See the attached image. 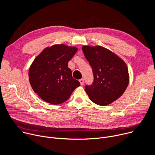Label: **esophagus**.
<instances>
[{
	"label": "esophagus",
	"instance_id": "esophagus-1",
	"mask_svg": "<svg viewBox=\"0 0 155 155\" xmlns=\"http://www.w3.org/2000/svg\"><path fill=\"white\" fill-rule=\"evenodd\" d=\"M79 81H80V84H81V85H83V83H84V80H83V78H81V79L79 80Z\"/></svg>",
	"mask_w": 155,
	"mask_h": 155
}]
</instances>
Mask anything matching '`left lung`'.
<instances>
[{"label":"left lung","instance_id":"8db88e82","mask_svg":"<svg viewBox=\"0 0 155 155\" xmlns=\"http://www.w3.org/2000/svg\"><path fill=\"white\" fill-rule=\"evenodd\" d=\"M92 68L94 81L84 90L90 100L99 105L112 104L125 91L129 74L125 62L115 53L101 46L82 47Z\"/></svg>","mask_w":155,"mask_h":155}]
</instances>
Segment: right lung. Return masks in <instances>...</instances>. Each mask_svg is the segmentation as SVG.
Wrapping results in <instances>:
<instances>
[{
  "mask_svg": "<svg viewBox=\"0 0 155 155\" xmlns=\"http://www.w3.org/2000/svg\"><path fill=\"white\" fill-rule=\"evenodd\" d=\"M77 50L75 47L56 44L45 48L35 58L29 68V79L34 91L42 100L60 104L80 85L68 68Z\"/></svg>",
  "mask_w": 155,
  "mask_h": 155,
  "instance_id": "add662e5",
  "label": "right lung"
}]
</instances>
